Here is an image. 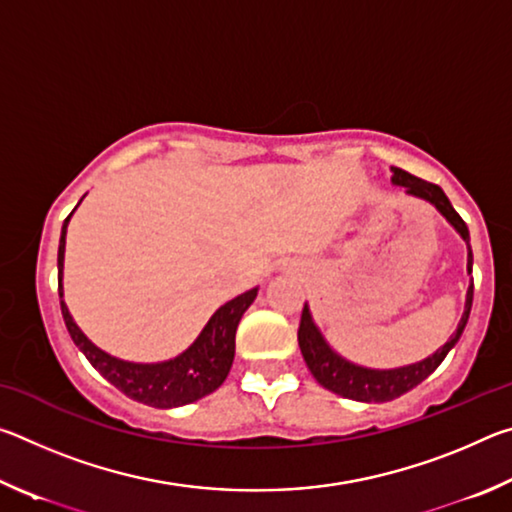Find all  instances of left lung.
Returning a JSON list of instances; mask_svg holds the SVG:
<instances>
[{"mask_svg":"<svg viewBox=\"0 0 512 512\" xmlns=\"http://www.w3.org/2000/svg\"><path fill=\"white\" fill-rule=\"evenodd\" d=\"M393 183L404 187L406 194L420 196L424 201L436 205L440 214H443L458 232H461V237L467 241V271L472 273L470 232H467L465 221L458 216L452 203H449V198L445 196L443 189L433 183H427V180H422L418 176H413V173L404 171L400 167H393ZM472 298H474V280L470 282V289H467L463 318L461 323H458V329L454 332L452 339H449L436 354H431L429 359L413 363V366L395 368V370H368L341 359L339 354L325 343L323 336H320L318 327L314 325V320H311L307 305L302 307L300 327H298L300 352L302 357H305V363L311 370V375H314L318 384L327 388V391H332L341 397H348V400H357V402H391L395 397L409 393L411 388L422 384V381L427 379L431 372L440 366V363H443L447 352L454 348L458 339H461L463 329L467 325V318H470Z\"/></svg>","mask_w":512,"mask_h":512,"instance_id":"8db88e82","label":"left lung"}]
</instances>
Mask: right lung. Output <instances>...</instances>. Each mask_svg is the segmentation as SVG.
<instances>
[{
  "label": "right lung",
  "mask_w": 512,
  "mask_h": 512,
  "mask_svg": "<svg viewBox=\"0 0 512 512\" xmlns=\"http://www.w3.org/2000/svg\"><path fill=\"white\" fill-rule=\"evenodd\" d=\"M67 221L69 216L63 223L58 244V296L67 332L76 343V348L85 354V359L126 397L153 406V409L185 406L214 393L228 377L232 359H235L237 325L244 311L253 305L257 289L241 293L235 300L225 302L223 307L216 309V314L205 325L201 336L192 343V348L176 359L164 363H131L115 359L88 341V336L76 327L63 302V282L60 280H63Z\"/></svg>",
  "instance_id": "obj_1"
}]
</instances>
